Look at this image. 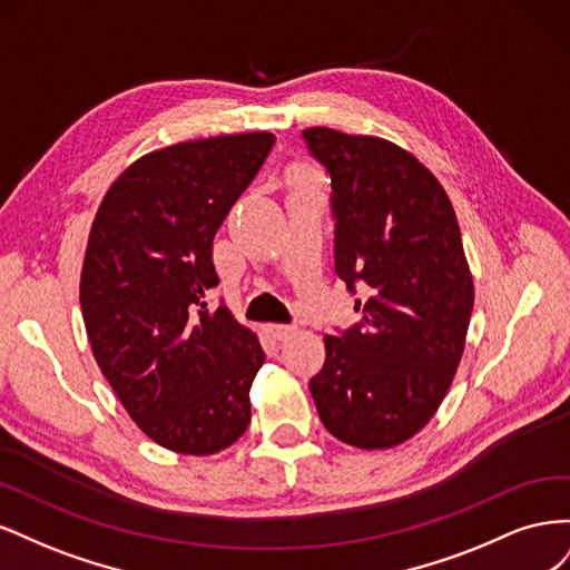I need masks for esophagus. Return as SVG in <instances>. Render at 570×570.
Instances as JSON below:
<instances>
[{"label": "esophagus", "mask_w": 570, "mask_h": 570, "mask_svg": "<svg viewBox=\"0 0 570 570\" xmlns=\"http://www.w3.org/2000/svg\"><path fill=\"white\" fill-rule=\"evenodd\" d=\"M266 331L271 333L273 340H287V337H292V335L297 333V325H281V323H275V325H268Z\"/></svg>", "instance_id": "obj_1"}]
</instances>
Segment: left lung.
<instances>
[{"label":"left lung","instance_id":"8db88e82","mask_svg":"<svg viewBox=\"0 0 570 570\" xmlns=\"http://www.w3.org/2000/svg\"><path fill=\"white\" fill-rule=\"evenodd\" d=\"M331 174L335 273L361 321L325 335L308 390L325 430L358 450H390L435 416L463 354L473 278L440 180L383 137L302 132Z\"/></svg>","mask_w":570,"mask_h":570}]
</instances>
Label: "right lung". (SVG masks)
Returning <instances> with one entry per match:
<instances>
[{
    "mask_svg": "<svg viewBox=\"0 0 570 570\" xmlns=\"http://www.w3.org/2000/svg\"><path fill=\"white\" fill-rule=\"evenodd\" d=\"M271 132L178 142L130 164L99 204L80 275L97 364L128 416L170 452L206 456L245 435L264 364L218 285L214 235L273 149Z\"/></svg>",
    "mask_w": 570,
    "mask_h": 570,
    "instance_id": "right-lung-1",
    "label": "right lung"
}]
</instances>
